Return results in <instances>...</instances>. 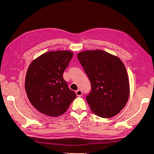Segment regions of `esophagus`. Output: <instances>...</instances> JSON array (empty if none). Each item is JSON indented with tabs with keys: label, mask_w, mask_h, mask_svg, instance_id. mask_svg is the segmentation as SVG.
Instances as JSON below:
<instances>
[{
	"label": "esophagus",
	"mask_w": 154,
	"mask_h": 154,
	"mask_svg": "<svg viewBox=\"0 0 154 154\" xmlns=\"http://www.w3.org/2000/svg\"><path fill=\"white\" fill-rule=\"evenodd\" d=\"M76 94L78 97H80L83 95V92L81 90H78V91H76Z\"/></svg>",
	"instance_id": "esophagus-1"
}]
</instances>
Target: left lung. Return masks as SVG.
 <instances>
[{"instance_id":"1","label":"left lung","mask_w":154,"mask_h":154,"mask_svg":"<svg viewBox=\"0 0 154 154\" xmlns=\"http://www.w3.org/2000/svg\"><path fill=\"white\" fill-rule=\"evenodd\" d=\"M77 57L91 83V91L86 97L91 110L103 118L117 115L130 94L127 70L122 60L101 50L84 51Z\"/></svg>"}]
</instances>
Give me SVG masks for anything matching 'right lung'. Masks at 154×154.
<instances>
[{
  "label": "right lung",
  "mask_w": 154,
  "mask_h": 154,
  "mask_svg": "<svg viewBox=\"0 0 154 154\" xmlns=\"http://www.w3.org/2000/svg\"><path fill=\"white\" fill-rule=\"evenodd\" d=\"M72 57L71 51H49L30 63L25 89L31 103L40 112L58 117L66 112L76 97L63 78Z\"/></svg>",
  "instance_id": "right-lung-1"
}]
</instances>
